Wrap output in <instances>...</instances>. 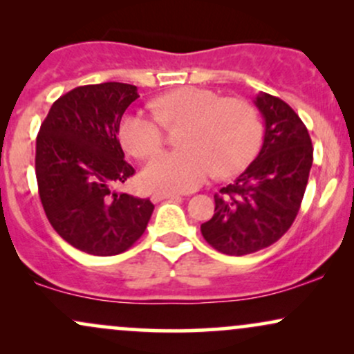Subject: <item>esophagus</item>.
<instances>
[{
  "label": "esophagus",
  "instance_id": "1",
  "mask_svg": "<svg viewBox=\"0 0 354 354\" xmlns=\"http://www.w3.org/2000/svg\"><path fill=\"white\" fill-rule=\"evenodd\" d=\"M173 198H180V194L178 193H161V191H158V193H153L151 200L153 203H158V201H163V200H173Z\"/></svg>",
  "mask_w": 354,
  "mask_h": 354
}]
</instances>
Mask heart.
<instances>
[{"label": "heart", "mask_w": 354, "mask_h": 354, "mask_svg": "<svg viewBox=\"0 0 354 354\" xmlns=\"http://www.w3.org/2000/svg\"><path fill=\"white\" fill-rule=\"evenodd\" d=\"M154 113L135 111L120 124L126 151L138 160L151 156L165 141V126L183 124V148L149 160L143 183L158 191H193L218 171L245 169L261 148L263 123L253 103L225 98L213 89L178 88L151 103Z\"/></svg>", "instance_id": "obj_1"}]
</instances>
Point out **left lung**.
<instances>
[{
  "instance_id": "8db88e82",
  "label": "left lung",
  "mask_w": 354,
  "mask_h": 354,
  "mask_svg": "<svg viewBox=\"0 0 354 354\" xmlns=\"http://www.w3.org/2000/svg\"><path fill=\"white\" fill-rule=\"evenodd\" d=\"M254 104L266 124L261 151L214 194L213 218L201 225L208 245L230 256L256 253L291 228L313 165L310 133L295 109L268 93Z\"/></svg>"
}]
</instances>
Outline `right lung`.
Instances as JSON below:
<instances>
[{
    "instance_id": "right-lung-1",
    "label": "right lung",
    "mask_w": 354,
    "mask_h": 354,
    "mask_svg": "<svg viewBox=\"0 0 354 354\" xmlns=\"http://www.w3.org/2000/svg\"><path fill=\"white\" fill-rule=\"evenodd\" d=\"M136 98L133 84L78 86L53 103L36 138V181L48 221L64 241L88 254L129 250L154 209L149 198L116 191L135 174L118 133Z\"/></svg>"
}]
</instances>
